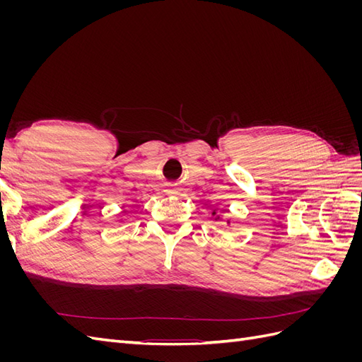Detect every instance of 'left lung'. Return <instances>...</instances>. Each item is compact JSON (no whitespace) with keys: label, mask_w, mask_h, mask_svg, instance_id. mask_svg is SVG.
I'll return each instance as SVG.
<instances>
[{"label":"left lung","mask_w":362,"mask_h":362,"mask_svg":"<svg viewBox=\"0 0 362 362\" xmlns=\"http://www.w3.org/2000/svg\"><path fill=\"white\" fill-rule=\"evenodd\" d=\"M213 214H216V213H213ZM217 218H218V217H217Z\"/></svg>","instance_id":"1"}]
</instances>
